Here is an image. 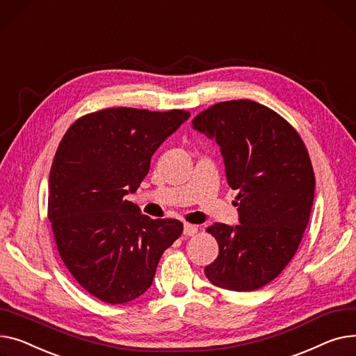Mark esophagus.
<instances>
[{"label": "esophagus", "mask_w": 356, "mask_h": 356, "mask_svg": "<svg viewBox=\"0 0 356 356\" xmlns=\"http://www.w3.org/2000/svg\"><path fill=\"white\" fill-rule=\"evenodd\" d=\"M197 232H198V227H197V225H194V224H188V222H185V224H184V236L193 237V236H195V234H197Z\"/></svg>", "instance_id": "34e87169"}]
</instances>
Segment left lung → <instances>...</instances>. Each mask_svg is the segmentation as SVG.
Masks as SVG:
<instances>
[{
    "instance_id": "left-lung-1",
    "label": "left lung",
    "mask_w": 356,
    "mask_h": 356,
    "mask_svg": "<svg viewBox=\"0 0 356 356\" xmlns=\"http://www.w3.org/2000/svg\"><path fill=\"white\" fill-rule=\"evenodd\" d=\"M193 128L217 142L227 182L238 190L240 224L207 228L220 252L204 273L227 290L260 289L293 259L309 222L315 174L306 146L282 116L252 100L217 103Z\"/></svg>"
}]
</instances>
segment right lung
<instances>
[{
  "mask_svg": "<svg viewBox=\"0 0 356 356\" xmlns=\"http://www.w3.org/2000/svg\"><path fill=\"white\" fill-rule=\"evenodd\" d=\"M190 112L115 108L74 122L49 178V220L58 253L95 298L127 303L148 290L162 253L182 233L174 218L151 220L128 201L151 158Z\"/></svg>",
  "mask_w": 356,
  "mask_h": 356,
  "instance_id": "obj_1",
  "label": "right lung"
}]
</instances>
